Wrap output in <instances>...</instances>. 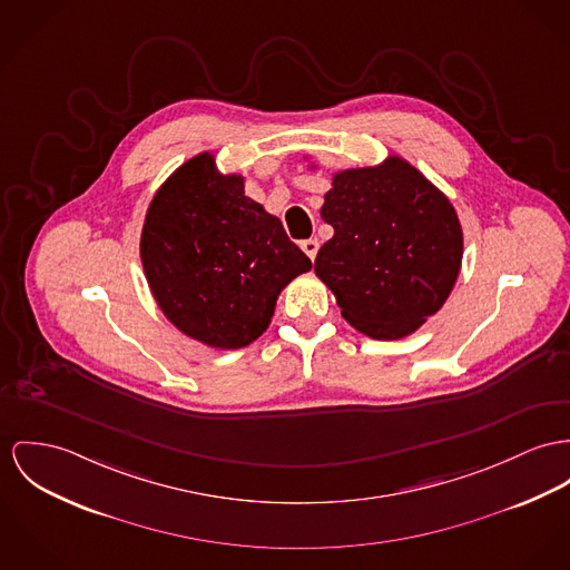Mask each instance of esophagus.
Wrapping results in <instances>:
<instances>
[{
    "mask_svg": "<svg viewBox=\"0 0 570 570\" xmlns=\"http://www.w3.org/2000/svg\"><path fill=\"white\" fill-rule=\"evenodd\" d=\"M302 249H304V254H306L309 261H314L316 254H318V240L316 238H307V240L302 243Z\"/></svg>",
    "mask_w": 570,
    "mask_h": 570,
    "instance_id": "1",
    "label": "esophagus"
}]
</instances>
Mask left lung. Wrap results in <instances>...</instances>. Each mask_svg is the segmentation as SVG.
Here are the masks:
<instances>
[{"mask_svg":"<svg viewBox=\"0 0 570 570\" xmlns=\"http://www.w3.org/2000/svg\"><path fill=\"white\" fill-rule=\"evenodd\" d=\"M323 199L321 219L334 236L318 249L314 273L343 318L375 341L414 334L444 306L462 268L464 234L449 197L391 154L332 174Z\"/></svg>","mask_w":570,"mask_h":570,"instance_id":"obj_1","label":"left lung"}]
</instances>
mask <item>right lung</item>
I'll return each mask as SVG.
<instances>
[{
  "label": "right lung",
  "mask_w": 570,
  "mask_h": 570,
  "mask_svg": "<svg viewBox=\"0 0 570 570\" xmlns=\"http://www.w3.org/2000/svg\"><path fill=\"white\" fill-rule=\"evenodd\" d=\"M149 291L184 336L234 351L271 325L279 293L312 268L282 220L220 174L213 151L179 165L156 190L140 232Z\"/></svg>",
  "instance_id": "1"
}]
</instances>
